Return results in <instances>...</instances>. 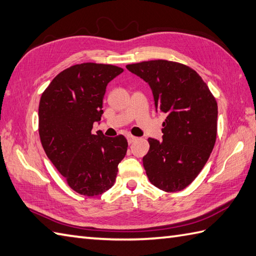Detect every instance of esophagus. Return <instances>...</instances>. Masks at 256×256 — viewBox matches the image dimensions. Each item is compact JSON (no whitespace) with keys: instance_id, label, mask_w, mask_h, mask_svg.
I'll return each mask as SVG.
<instances>
[{"instance_id":"1","label":"esophagus","mask_w":256,"mask_h":256,"mask_svg":"<svg viewBox=\"0 0 256 256\" xmlns=\"http://www.w3.org/2000/svg\"><path fill=\"white\" fill-rule=\"evenodd\" d=\"M126 138H128V144H132V143H134V142H135V140H138V138L133 136V135H131V134H128V136H126Z\"/></svg>"}]
</instances>
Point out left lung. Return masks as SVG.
I'll return each instance as SVG.
<instances>
[{
  "label": "left lung",
  "mask_w": 256,
  "mask_h": 256,
  "mask_svg": "<svg viewBox=\"0 0 256 256\" xmlns=\"http://www.w3.org/2000/svg\"><path fill=\"white\" fill-rule=\"evenodd\" d=\"M126 68L150 84L156 108L166 114L162 140L148 138L150 150L143 157L146 175L160 190L180 192L199 175L214 148L216 98L186 64L157 59Z\"/></svg>",
  "instance_id": "obj_1"
}]
</instances>
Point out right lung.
<instances>
[{
	"label": "right lung",
	"mask_w": 256,
	"mask_h": 256,
	"mask_svg": "<svg viewBox=\"0 0 256 256\" xmlns=\"http://www.w3.org/2000/svg\"><path fill=\"white\" fill-rule=\"evenodd\" d=\"M123 69L113 64L84 62L62 70L42 92L38 132L48 158L80 194L94 197L110 189L118 165L128 150L123 135L92 133L102 116L108 84Z\"/></svg>",
	"instance_id": "obj_1"
}]
</instances>
